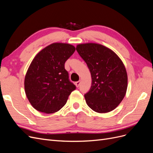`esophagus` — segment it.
<instances>
[{"mask_svg":"<svg viewBox=\"0 0 153 153\" xmlns=\"http://www.w3.org/2000/svg\"><path fill=\"white\" fill-rule=\"evenodd\" d=\"M80 83H81V82H80V81H78V82H75V85H76V86L77 87H80Z\"/></svg>","mask_w":153,"mask_h":153,"instance_id":"34e87169","label":"esophagus"}]
</instances>
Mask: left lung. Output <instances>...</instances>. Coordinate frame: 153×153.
Returning a JSON list of instances; mask_svg holds the SVG:
<instances>
[{"mask_svg":"<svg viewBox=\"0 0 153 153\" xmlns=\"http://www.w3.org/2000/svg\"><path fill=\"white\" fill-rule=\"evenodd\" d=\"M76 49L91 75V89L84 95L87 105L98 113L114 110L128 87L127 73L121 59L112 50L97 43L80 44Z\"/></svg>","mask_w":153,"mask_h":153,"instance_id":"obj_1","label":"left lung"}]
</instances>
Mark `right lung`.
<instances>
[{"label":"right lung","mask_w":153,"mask_h":153,"mask_svg":"<svg viewBox=\"0 0 153 153\" xmlns=\"http://www.w3.org/2000/svg\"><path fill=\"white\" fill-rule=\"evenodd\" d=\"M75 51L71 45L55 43L40 51L32 60L24 86L27 98L36 110L46 114L56 112L75 90L64 68Z\"/></svg>","instance_id":"1"}]
</instances>
